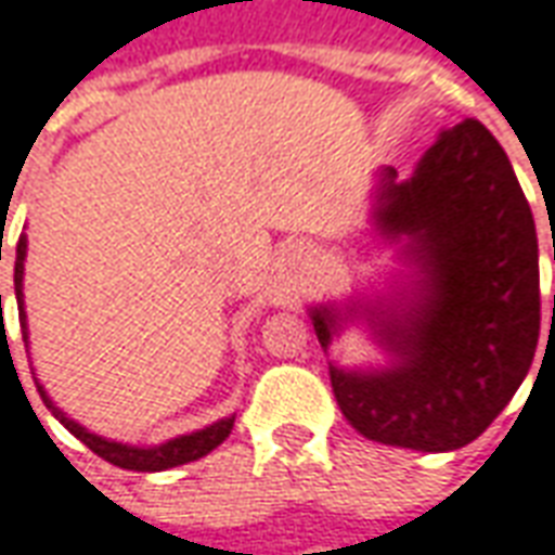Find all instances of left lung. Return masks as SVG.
<instances>
[{
	"instance_id": "obj_1",
	"label": "left lung",
	"mask_w": 555,
	"mask_h": 555,
	"mask_svg": "<svg viewBox=\"0 0 555 555\" xmlns=\"http://www.w3.org/2000/svg\"><path fill=\"white\" fill-rule=\"evenodd\" d=\"M370 219L378 237L399 243L409 273L382 297L309 306L324 351L358 321L387 354L385 366L366 370L331 363L336 402L372 441L424 453L466 448L517 393L538 348L529 201L499 141L463 119L409 180L393 168L375 173Z\"/></svg>"
}]
</instances>
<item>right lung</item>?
<instances>
[{
    "label": "right lung",
    "instance_id": "1",
    "mask_svg": "<svg viewBox=\"0 0 555 555\" xmlns=\"http://www.w3.org/2000/svg\"><path fill=\"white\" fill-rule=\"evenodd\" d=\"M2 251V243H0ZM2 261V255H0ZM23 261H26V234H21L17 240V249H14V294H17V309H21V331H23V343L29 348V327H26V309H23ZM0 312H2V294H0ZM38 393L44 399L53 417L65 424V429L77 436V439L87 444L89 451L99 453L102 460L114 463L119 468H129V472H165V468L183 466V463H195L201 456H207L212 448H219L231 429H234V414L231 417H222L216 424L204 426V429H195V433H185V436H177V439L162 441V444H153V448H138V444H122V441L104 439V436H95L89 433L87 426H80L77 421H72L68 414L62 412L60 405L48 397V390L35 382Z\"/></svg>",
    "mask_w": 555,
    "mask_h": 555
}]
</instances>
